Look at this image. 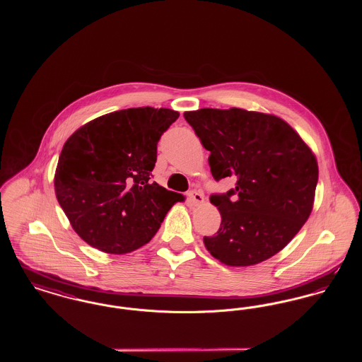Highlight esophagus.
<instances>
[{
	"label": "esophagus",
	"mask_w": 362,
	"mask_h": 362,
	"mask_svg": "<svg viewBox=\"0 0 362 362\" xmlns=\"http://www.w3.org/2000/svg\"><path fill=\"white\" fill-rule=\"evenodd\" d=\"M189 201H191V204H192L194 206H201V205L204 204V201H205L204 194H202L201 191H197V189L189 191Z\"/></svg>",
	"instance_id": "1"
}]
</instances>
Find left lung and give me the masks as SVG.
<instances>
[{
  "mask_svg": "<svg viewBox=\"0 0 362 362\" xmlns=\"http://www.w3.org/2000/svg\"><path fill=\"white\" fill-rule=\"evenodd\" d=\"M216 180L236 187L213 195L221 214L207 251L232 267L258 264L284 250L310 216L319 168L316 156L288 122L243 108L186 111ZM235 197L230 200V197Z\"/></svg>",
  "mask_w": 362,
  "mask_h": 362,
  "instance_id": "8db88e82",
  "label": "left lung"
}]
</instances>
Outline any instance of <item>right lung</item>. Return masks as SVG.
<instances>
[{
    "mask_svg": "<svg viewBox=\"0 0 362 362\" xmlns=\"http://www.w3.org/2000/svg\"><path fill=\"white\" fill-rule=\"evenodd\" d=\"M179 118L170 108L119 110L77 129L58 158L57 199L74 232L114 255L152 240L182 194L151 182L157 142Z\"/></svg>",
    "mask_w": 362,
    "mask_h": 362,
    "instance_id": "obj_1",
    "label": "right lung"
}]
</instances>
